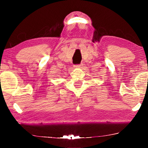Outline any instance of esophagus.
Here are the masks:
<instances>
[{
	"label": "esophagus",
	"mask_w": 148,
	"mask_h": 148,
	"mask_svg": "<svg viewBox=\"0 0 148 148\" xmlns=\"http://www.w3.org/2000/svg\"><path fill=\"white\" fill-rule=\"evenodd\" d=\"M82 64H76V65H75V67H82Z\"/></svg>",
	"instance_id": "obj_1"
}]
</instances>
